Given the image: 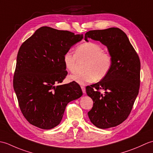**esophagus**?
<instances>
[{
  "mask_svg": "<svg viewBox=\"0 0 153 153\" xmlns=\"http://www.w3.org/2000/svg\"><path fill=\"white\" fill-rule=\"evenodd\" d=\"M81 88H82V91H83V93H85V92H86L85 87H84V86H81Z\"/></svg>",
  "mask_w": 153,
  "mask_h": 153,
  "instance_id": "esophagus-1",
  "label": "esophagus"
}]
</instances>
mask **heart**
<instances>
[{
	"label": "heart",
	"instance_id": "b5f03b06",
	"mask_svg": "<svg viewBox=\"0 0 153 153\" xmlns=\"http://www.w3.org/2000/svg\"><path fill=\"white\" fill-rule=\"evenodd\" d=\"M74 54L68 51L64 54L63 61L66 69L74 72L76 70L77 61L86 60L84 66L85 71L74 73L69 79L79 85L100 81L107 76L112 66V58L108 52L104 51L101 45L94 42H85L78 45Z\"/></svg>",
	"mask_w": 153,
	"mask_h": 153
}]
</instances>
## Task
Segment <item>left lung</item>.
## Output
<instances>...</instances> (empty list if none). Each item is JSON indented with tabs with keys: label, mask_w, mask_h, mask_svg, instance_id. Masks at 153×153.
<instances>
[{
	"label": "left lung",
	"mask_w": 153,
	"mask_h": 153,
	"mask_svg": "<svg viewBox=\"0 0 153 153\" xmlns=\"http://www.w3.org/2000/svg\"><path fill=\"white\" fill-rule=\"evenodd\" d=\"M89 38L107 47L112 66L105 78L86 87L87 95L93 101L88 116L97 128H112L128 118L138 95L140 60L126 34L119 28L91 30L85 35L86 41Z\"/></svg>",
	"instance_id": "left-lung-1"
}]
</instances>
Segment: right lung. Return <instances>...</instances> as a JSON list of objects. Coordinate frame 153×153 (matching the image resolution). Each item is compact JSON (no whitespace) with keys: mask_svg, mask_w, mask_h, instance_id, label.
I'll use <instances>...</instances> for the list:
<instances>
[{"mask_svg":"<svg viewBox=\"0 0 153 153\" xmlns=\"http://www.w3.org/2000/svg\"><path fill=\"white\" fill-rule=\"evenodd\" d=\"M83 37L44 26L21 45L13 86L21 112L31 124L43 129L54 128L60 123L68 104L82 96L76 82L56 85L68 74L64 54Z\"/></svg>","mask_w":153,"mask_h":153,"instance_id":"obj_1","label":"right lung"}]
</instances>
